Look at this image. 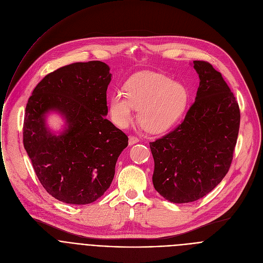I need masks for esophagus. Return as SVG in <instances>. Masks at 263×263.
Masks as SVG:
<instances>
[{
	"label": "esophagus",
	"mask_w": 263,
	"mask_h": 263,
	"mask_svg": "<svg viewBox=\"0 0 263 263\" xmlns=\"http://www.w3.org/2000/svg\"><path fill=\"white\" fill-rule=\"evenodd\" d=\"M138 141H139L138 137H136V136H129V144L130 145H132L134 143H137Z\"/></svg>",
	"instance_id": "esophagus-1"
}]
</instances>
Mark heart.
Instances as JSON below:
<instances>
[{"label": "heart", "mask_w": 263, "mask_h": 263, "mask_svg": "<svg viewBox=\"0 0 263 263\" xmlns=\"http://www.w3.org/2000/svg\"><path fill=\"white\" fill-rule=\"evenodd\" d=\"M189 102L187 88L165 74L140 72L126 84L125 91H115L109 99L112 120L125 128L139 110V122L148 131L160 133L172 128L182 117Z\"/></svg>", "instance_id": "obj_1"}]
</instances>
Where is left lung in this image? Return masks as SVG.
<instances>
[{"label": "left lung", "instance_id": "8db88e82", "mask_svg": "<svg viewBox=\"0 0 263 263\" xmlns=\"http://www.w3.org/2000/svg\"><path fill=\"white\" fill-rule=\"evenodd\" d=\"M196 101L173 131L149 142L155 190L173 203L197 201L228 173L237 141L240 110L221 73L196 60Z\"/></svg>", "mask_w": 263, "mask_h": 263}]
</instances>
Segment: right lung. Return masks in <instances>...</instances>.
I'll return each mask as SVG.
<instances>
[{
	"mask_svg": "<svg viewBox=\"0 0 263 263\" xmlns=\"http://www.w3.org/2000/svg\"><path fill=\"white\" fill-rule=\"evenodd\" d=\"M109 69L97 60L62 66L48 73L28 100L24 146L44 189L63 203L85 205L101 198L128 145V136L105 117ZM50 109L67 120L58 137L44 124Z\"/></svg>",
	"mask_w": 263,
	"mask_h": 263,
	"instance_id": "add662e5",
	"label": "right lung"
}]
</instances>
